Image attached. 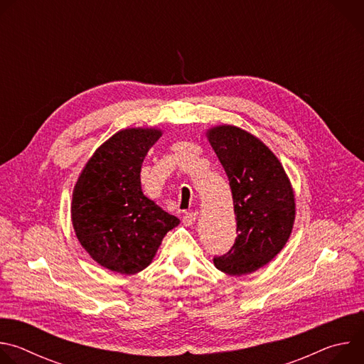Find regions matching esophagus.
Masks as SVG:
<instances>
[{
	"label": "esophagus",
	"mask_w": 364,
	"mask_h": 364,
	"mask_svg": "<svg viewBox=\"0 0 364 364\" xmlns=\"http://www.w3.org/2000/svg\"><path fill=\"white\" fill-rule=\"evenodd\" d=\"M196 219H197V213H194V212L184 213V216H183V223H184L186 226H191V225L196 222Z\"/></svg>",
	"instance_id": "obj_1"
}]
</instances>
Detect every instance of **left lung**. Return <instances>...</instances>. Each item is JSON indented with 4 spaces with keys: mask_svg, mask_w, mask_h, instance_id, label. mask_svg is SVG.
Returning <instances> with one entry per match:
<instances>
[{
    "mask_svg": "<svg viewBox=\"0 0 364 364\" xmlns=\"http://www.w3.org/2000/svg\"><path fill=\"white\" fill-rule=\"evenodd\" d=\"M229 178L236 240L213 262L240 277L264 268L287 245L295 222V196L277 155L250 132L218 125L205 132Z\"/></svg>",
    "mask_w": 364,
    "mask_h": 364,
    "instance_id": "1",
    "label": "left lung"
}]
</instances>
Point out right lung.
Wrapping results in <instances>:
<instances>
[{
  "label": "right lung",
  "mask_w": 364,
  "mask_h": 364,
  "mask_svg": "<svg viewBox=\"0 0 364 364\" xmlns=\"http://www.w3.org/2000/svg\"><path fill=\"white\" fill-rule=\"evenodd\" d=\"M159 128H127L103 142L83 167L72 194V225L100 267L122 275L145 269L180 219L141 188V167L160 139Z\"/></svg>",
  "instance_id": "1"
}]
</instances>
